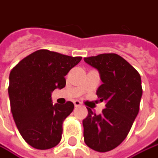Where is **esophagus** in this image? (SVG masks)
Instances as JSON below:
<instances>
[{
	"mask_svg": "<svg viewBox=\"0 0 158 158\" xmlns=\"http://www.w3.org/2000/svg\"><path fill=\"white\" fill-rule=\"evenodd\" d=\"M73 104H74V106H75L76 107L79 106L81 105V103H80L79 101H78V100H75V101L73 102Z\"/></svg>",
	"mask_w": 158,
	"mask_h": 158,
	"instance_id": "esophagus-1",
	"label": "esophagus"
}]
</instances>
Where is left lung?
Returning <instances> with one entry per match:
<instances>
[{
  "mask_svg": "<svg viewBox=\"0 0 158 158\" xmlns=\"http://www.w3.org/2000/svg\"><path fill=\"white\" fill-rule=\"evenodd\" d=\"M84 60L98 70L103 84L97 95L100 102H106L100 114L88 108V114L83 120L84 141L96 151L107 152L125 139L139 114L141 78L127 60L115 53H103Z\"/></svg>",
  "mask_w": 158,
  "mask_h": 158,
  "instance_id": "left-lung-1",
  "label": "left lung"
}]
</instances>
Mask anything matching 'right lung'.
Listing matches in <instances>:
<instances>
[{"instance_id":"right-lung-1","label":"right lung","mask_w":158,"mask_h":158,"mask_svg":"<svg viewBox=\"0 0 158 158\" xmlns=\"http://www.w3.org/2000/svg\"><path fill=\"white\" fill-rule=\"evenodd\" d=\"M81 59L38 50L10 71L9 97L12 116L22 138L34 148L49 149L60 141L62 123L74 105L70 101L53 105L52 92L65 87L64 77Z\"/></svg>"}]
</instances>
